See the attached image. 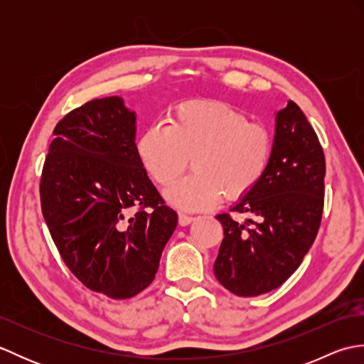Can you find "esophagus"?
Returning <instances> with one entry per match:
<instances>
[{
  "label": "esophagus",
  "mask_w": 364,
  "mask_h": 364,
  "mask_svg": "<svg viewBox=\"0 0 364 364\" xmlns=\"http://www.w3.org/2000/svg\"><path fill=\"white\" fill-rule=\"evenodd\" d=\"M196 220L194 215H188V214H180L178 215V223H180L181 227H186L189 223H192Z\"/></svg>",
  "instance_id": "34e87169"
}]
</instances>
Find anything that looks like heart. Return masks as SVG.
<instances>
[{
  "label": "heart",
  "instance_id": "b5f03b06",
  "mask_svg": "<svg viewBox=\"0 0 364 364\" xmlns=\"http://www.w3.org/2000/svg\"><path fill=\"white\" fill-rule=\"evenodd\" d=\"M272 153V131L219 100L178 105L166 125L145 128L136 139L137 158L159 186L172 184L191 158L194 170L164 192L184 211L211 208L222 194L245 197L266 175Z\"/></svg>",
  "mask_w": 364,
  "mask_h": 364
}]
</instances>
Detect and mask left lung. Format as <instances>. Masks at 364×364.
I'll return each instance as SVG.
<instances>
[{
    "instance_id": "obj_1",
    "label": "left lung",
    "mask_w": 364,
    "mask_h": 364,
    "mask_svg": "<svg viewBox=\"0 0 364 364\" xmlns=\"http://www.w3.org/2000/svg\"><path fill=\"white\" fill-rule=\"evenodd\" d=\"M326 158L300 107L275 114L274 153L259 184L231 208L257 220L239 223L218 214L223 239L214 274L241 297H255L282 286L296 272L313 245L323 210Z\"/></svg>"
}]
</instances>
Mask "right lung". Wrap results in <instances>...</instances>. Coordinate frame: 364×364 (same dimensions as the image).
I'll return each mask as SVG.
<instances>
[{"mask_svg":"<svg viewBox=\"0 0 364 364\" xmlns=\"http://www.w3.org/2000/svg\"><path fill=\"white\" fill-rule=\"evenodd\" d=\"M53 134L41 205L60 257L89 289L134 297L154 280L178 222L136 154V112L120 97L97 98Z\"/></svg>","mask_w":364,"mask_h":364,"instance_id":"add662e5","label":"right lung"}]
</instances>
